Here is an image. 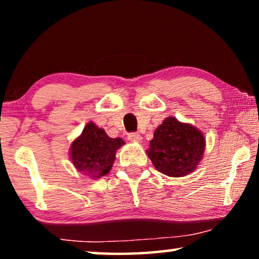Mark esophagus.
I'll return each instance as SVG.
<instances>
[{"label":"esophagus","instance_id":"1","mask_svg":"<svg viewBox=\"0 0 259 259\" xmlns=\"http://www.w3.org/2000/svg\"><path fill=\"white\" fill-rule=\"evenodd\" d=\"M128 139L130 142H137L140 143L142 142V137H140V135L137 133H131L128 135Z\"/></svg>","mask_w":259,"mask_h":259}]
</instances>
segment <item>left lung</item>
Instances as JSON below:
<instances>
[{"label": "left lung", "mask_w": 259, "mask_h": 259, "mask_svg": "<svg viewBox=\"0 0 259 259\" xmlns=\"http://www.w3.org/2000/svg\"><path fill=\"white\" fill-rule=\"evenodd\" d=\"M205 150L203 134L169 116L157 126L146 151L153 165L169 177H183L199 165Z\"/></svg>", "instance_id": "8db88e82"}]
</instances>
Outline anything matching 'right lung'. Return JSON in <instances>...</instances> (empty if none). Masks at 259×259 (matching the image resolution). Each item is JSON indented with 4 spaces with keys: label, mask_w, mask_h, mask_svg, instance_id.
Wrapping results in <instances>:
<instances>
[{
    "label": "right lung",
    "mask_w": 259,
    "mask_h": 259,
    "mask_svg": "<svg viewBox=\"0 0 259 259\" xmlns=\"http://www.w3.org/2000/svg\"><path fill=\"white\" fill-rule=\"evenodd\" d=\"M124 145L122 138L108 137L103 129L89 122L72 143L69 156L74 166L85 176L98 179L111 171L115 153Z\"/></svg>",
    "instance_id": "1"
}]
</instances>
